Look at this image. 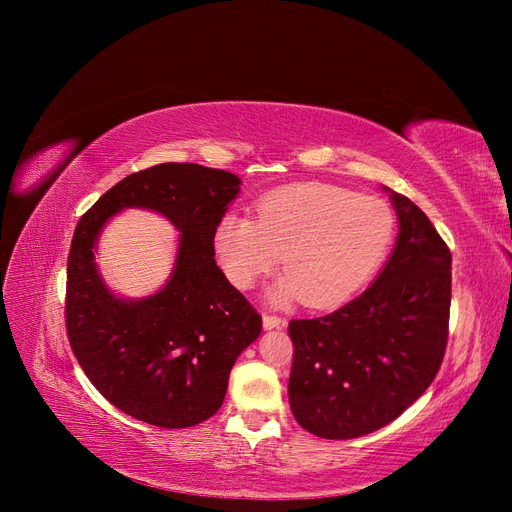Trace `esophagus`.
<instances>
[{
  "mask_svg": "<svg viewBox=\"0 0 512 512\" xmlns=\"http://www.w3.org/2000/svg\"><path fill=\"white\" fill-rule=\"evenodd\" d=\"M286 326V321L284 319H280V317H276V315H263V328L265 330H280V328H284Z\"/></svg>",
  "mask_w": 512,
  "mask_h": 512,
  "instance_id": "obj_1",
  "label": "esophagus"
}]
</instances>
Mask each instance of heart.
Listing matches in <instances>:
<instances>
[{
	"mask_svg": "<svg viewBox=\"0 0 512 512\" xmlns=\"http://www.w3.org/2000/svg\"><path fill=\"white\" fill-rule=\"evenodd\" d=\"M396 232L390 205L326 182L276 188L249 215L226 213L213 230V251L226 278L247 290L280 261L286 272L270 297L334 307L363 286Z\"/></svg>",
	"mask_w": 512,
	"mask_h": 512,
	"instance_id": "heart-1",
	"label": "heart"
}]
</instances>
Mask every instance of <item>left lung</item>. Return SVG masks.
<instances>
[{"label": "left lung", "instance_id": "1", "mask_svg": "<svg viewBox=\"0 0 512 512\" xmlns=\"http://www.w3.org/2000/svg\"><path fill=\"white\" fill-rule=\"evenodd\" d=\"M398 238L380 276L338 311L292 319L288 400L309 434L375 432L434 382L448 342L450 251L427 215L388 186Z\"/></svg>", "mask_w": 512, "mask_h": 512}]
</instances>
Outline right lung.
I'll return each instance as SVG.
<instances>
[{
    "instance_id": "right-lung-1",
    "label": "right lung",
    "mask_w": 512,
    "mask_h": 512,
    "mask_svg": "<svg viewBox=\"0 0 512 512\" xmlns=\"http://www.w3.org/2000/svg\"><path fill=\"white\" fill-rule=\"evenodd\" d=\"M240 178L199 164H159L112 186L76 224L66 284V330L91 384L126 415L191 427L222 407L230 369L259 338L261 315L213 259V230ZM157 210L181 232L169 282L143 300L106 288L94 251L112 214Z\"/></svg>"
}]
</instances>
